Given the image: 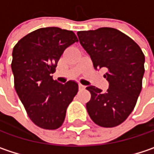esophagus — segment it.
Segmentation results:
<instances>
[{
	"label": "esophagus",
	"mask_w": 154,
	"mask_h": 154,
	"mask_svg": "<svg viewBox=\"0 0 154 154\" xmlns=\"http://www.w3.org/2000/svg\"><path fill=\"white\" fill-rule=\"evenodd\" d=\"M79 89L80 90H83V89H85V86H83L82 84H79Z\"/></svg>",
	"instance_id": "esophagus-1"
}]
</instances>
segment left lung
Segmentation results:
<instances>
[{
  "instance_id": "1",
  "label": "left lung",
  "mask_w": 154,
  "mask_h": 154,
  "mask_svg": "<svg viewBox=\"0 0 154 154\" xmlns=\"http://www.w3.org/2000/svg\"><path fill=\"white\" fill-rule=\"evenodd\" d=\"M81 45L89 54L94 69L105 68L109 82L106 92L89 86L87 103L89 116L97 125L115 127L132 112L142 89L145 55L130 37L113 28L78 31Z\"/></svg>"
}]
</instances>
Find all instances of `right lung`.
Instances as JSON below:
<instances>
[{"mask_svg": "<svg viewBox=\"0 0 154 154\" xmlns=\"http://www.w3.org/2000/svg\"><path fill=\"white\" fill-rule=\"evenodd\" d=\"M78 42L72 30L41 28L15 45L11 68L17 94L30 120L40 128L56 130L62 125L66 109L78 92V84L52 79L64 51Z\"/></svg>", "mask_w": 154, "mask_h": 154, "instance_id": "1", "label": "right lung"}]
</instances>
